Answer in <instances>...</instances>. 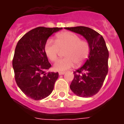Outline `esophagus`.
Returning <instances> with one entry per match:
<instances>
[{"label": "esophagus", "mask_w": 124, "mask_h": 124, "mask_svg": "<svg viewBox=\"0 0 124 124\" xmlns=\"http://www.w3.org/2000/svg\"><path fill=\"white\" fill-rule=\"evenodd\" d=\"M64 73H65V72H59V74H60V75H63Z\"/></svg>", "instance_id": "34e87169"}]
</instances>
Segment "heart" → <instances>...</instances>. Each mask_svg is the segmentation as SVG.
Masks as SVG:
<instances>
[{
	"label": "heart",
	"mask_w": 124,
	"mask_h": 124,
	"mask_svg": "<svg viewBox=\"0 0 124 124\" xmlns=\"http://www.w3.org/2000/svg\"><path fill=\"white\" fill-rule=\"evenodd\" d=\"M59 48H66L64 53L65 58L57 60L53 69L57 71H64L73 67L74 63L80 64L87 59L90 52V45L86 40H81L76 34L64 31L59 34L55 41L51 38L46 41L45 53L50 61L56 60Z\"/></svg>",
	"instance_id": "1"
}]
</instances>
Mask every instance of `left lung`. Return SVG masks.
Returning a JSON list of instances; mask_svg holds the SVG:
<instances>
[{
	"label": "left lung",
	"mask_w": 124,
	"mask_h": 124,
	"mask_svg": "<svg viewBox=\"0 0 124 124\" xmlns=\"http://www.w3.org/2000/svg\"><path fill=\"white\" fill-rule=\"evenodd\" d=\"M80 34L90 45V52L84 64L74 71L70 89L78 96L91 97L101 88L108 73L109 51L104 39L99 33L89 27L65 28Z\"/></svg>",
	"instance_id": "obj_1"
}]
</instances>
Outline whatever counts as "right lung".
I'll return each instance as SVG.
<instances>
[{
    "label": "right lung",
    "instance_id": "obj_1",
    "mask_svg": "<svg viewBox=\"0 0 124 124\" xmlns=\"http://www.w3.org/2000/svg\"><path fill=\"white\" fill-rule=\"evenodd\" d=\"M62 28L39 27L25 34L17 43L12 61L17 84L34 100L48 97L53 90L58 73L46 71L51 66L44 51L48 38Z\"/></svg>",
    "mask_w": 124,
    "mask_h": 124
}]
</instances>
